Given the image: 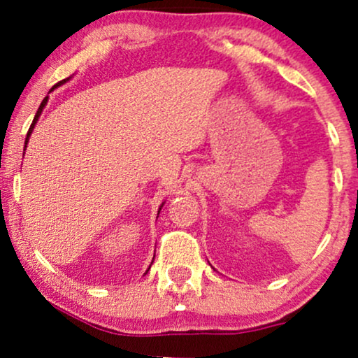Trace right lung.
<instances>
[{
    "label": "right lung",
    "mask_w": 358,
    "mask_h": 358,
    "mask_svg": "<svg viewBox=\"0 0 358 358\" xmlns=\"http://www.w3.org/2000/svg\"><path fill=\"white\" fill-rule=\"evenodd\" d=\"M65 80H69V79H64V80H60L59 84L57 85H60V84H64ZM55 85V87H57ZM47 101H48V96L45 97V99L42 101V104H40V108H38V110H36V114H35V119H34V122H31V126H30V129H28V133H27V141H24V146H27V143H28V138H30V134H31V131H34V127H35V124H36V121H38V117H40V114H42V110H43V108H45V104H47ZM151 268V266H150Z\"/></svg>",
    "instance_id": "right-lung-1"
}]
</instances>
